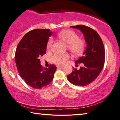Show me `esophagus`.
Returning a JSON list of instances; mask_svg holds the SVG:
<instances>
[{
  "instance_id": "esophagus-1",
  "label": "esophagus",
  "mask_w": 120,
  "mask_h": 120,
  "mask_svg": "<svg viewBox=\"0 0 120 120\" xmlns=\"http://www.w3.org/2000/svg\"><path fill=\"white\" fill-rule=\"evenodd\" d=\"M56 67H57L58 68H62L64 67L63 66H56Z\"/></svg>"
}]
</instances>
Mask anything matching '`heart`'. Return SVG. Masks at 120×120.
<instances>
[{
	"label": "heart",
	"mask_w": 120,
	"mask_h": 120,
	"mask_svg": "<svg viewBox=\"0 0 120 120\" xmlns=\"http://www.w3.org/2000/svg\"><path fill=\"white\" fill-rule=\"evenodd\" d=\"M58 36L61 39L67 43L68 49L74 55H79L83 52L85 46L84 41L79 38V36L74 31L70 30H63L58 34ZM53 43L52 38H50L46 44L47 49H50ZM70 57L67 53H57L53 56L52 61L58 65H63L66 62Z\"/></svg>",
	"instance_id": "b5f03b06"
}]
</instances>
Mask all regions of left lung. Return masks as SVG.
Segmentation results:
<instances>
[{"label": "left lung", "mask_w": 120, "mask_h": 120, "mask_svg": "<svg viewBox=\"0 0 120 120\" xmlns=\"http://www.w3.org/2000/svg\"><path fill=\"white\" fill-rule=\"evenodd\" d=\"M79 29L84 34L87 43L86 50L82 56L76 60V64L83 63L79 70L73 68L68 75V81L74 85L85 86L96 79L104 65L105 51L101 38L94 29L82 25L72 26Z\"/></svg>", "instance_id": "8db88e82"}]
</instances>
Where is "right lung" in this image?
I'll return each instance as SVG.
<instances>
[{
    "instance_id": "obj_1",
    "label": "right lung",
    "mask_w": 120,
    "mask_h": 120,
    "mask_svg": "<svg viewBox=\"0 0 120 120\" xmlns=\"http://www.w3.org/2000/svg\"><path fill=\"white\" fill-rule=\"evenodd\" d=\"M52 33L48 29L32 30L23 36L16 49L15 62L19 76L33 88L47 86L56 71L55 65L43 68L40 64V57L46 53V44Z\"/></svg>"
}]
</instances>
